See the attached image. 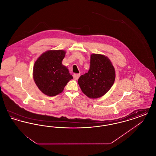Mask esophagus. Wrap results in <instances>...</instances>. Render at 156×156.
I'll use <instances>...</instances> for the list:
<instances>
[{"instance_id":"34e87169","label":"esophagus","mask_w":156,"mask_h":156,"mask_svg":"<svg viewBox=\"0 0 156 156\" xmlns=\"http://www.w3.org/2000/svg\"><path fill=\"white\" fill-rule=\"evenodd\" d=\"M80 76V74H74L73 75L74 79L75 80H77L79 78Z\"/></svg>"}]
</instances>
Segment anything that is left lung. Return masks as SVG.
Returning <instances> with one entry per match:
<instances>
[{"label":"left lung","instance_id":"obj_1","mask_svg":"<svg viewBox=\"0 0 156 156\" xmlns=\"http://www.w3.org/2000/svg\"><path fill=\"white\" fill-rule=\"evenodd\" d=\"M115 69L109 58L102 54L90 55V68L82 75L78 83L82 92L90 99L104 96L115 80Z\"/></svg>","mask_w":156,"mask_h":156}]
</instances>
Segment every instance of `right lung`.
Wrapping results in <instances>:
<instances>
[{
  "mask_svg": "<svg viewBox=\"0 0 156 156\" xmlns=\"http://www.w3.org/2000/svg\"><path fill=\"white\" fill-rule=\"evenodd\" d=\"M66 51L48 50L43 53L33 66L34 82L44 94L54 97L61 93L69 80L73 78L67 67L62 64Z\"/></svg>",
  "mask_w": 156,
  "mask_h": 156,
  "instance_id": "1",
  "label": "right lung"
}]
</instances>
